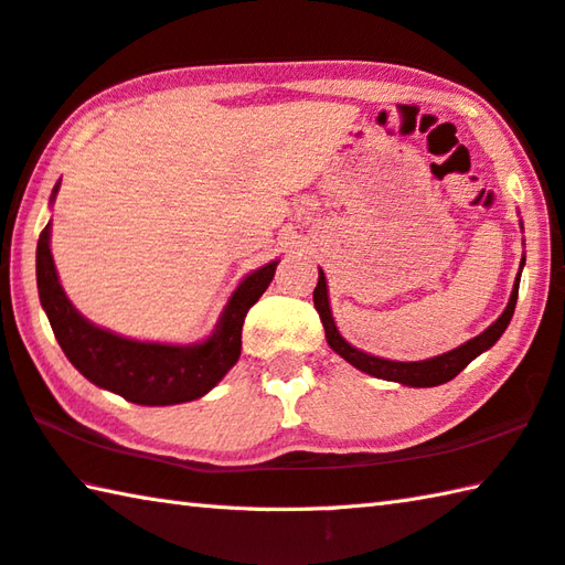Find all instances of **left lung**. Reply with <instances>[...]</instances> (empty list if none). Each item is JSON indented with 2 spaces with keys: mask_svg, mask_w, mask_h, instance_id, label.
Segmentation results:
<instances>
[{
  "mask_svg": "<svg viewBox=\"0 0 565 565\" xmlns=\"http://www.w3.org/2000/svg\"><path fill=\"white\" fill-rule=\"evenodd\" d=\"M521 264H524V259H521ZM519 281L521 279L516 276L514 291H511V296H509V303H507L504 313H501L497 321L487 328L484 333L471 338V341L455 348V351L435 355V358H427V361H415V363L385 361V358L367 355V353L358 351V348L348 343L335 328L331 303H328V284H326V276H323L321 269H318V284L313 289V306H316L318 316H321V323L326 328L328 345H331L333 351L343 358V361H348L353 367H358V371H363V373L373 375V377H383V381H390V383L409 385V387H435V385H443V383L452 381V377H457L461 371H465V367L471 361H475L477 355L489 351V348L499 341L501 333L507 331L511 316H514L516 296H519Z\"/></svg>",
  "mask_w": 565,
  "mask_h": 565,
  "instance_id": "left-lung-1",
  "label": "left lung"
}]
</instances>
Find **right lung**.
Returning a JSON list of instances; mask_svg holds the SVG:
<instances>
[{"mask_svg": "<svg viewBox=\"0 0 565 565\" xmlns=\"http://www.w3.org/2000/svg\"><path fill=\"white\" fill-rule=\"evenodd\" d=\"M58 184L51 192L56 198ZM51 222L39 234L36 286L54 335L71 365L90 383L110 390L136 405H178L207 395L239 361L242 326L274 279L276 262L244 276L210 338L192 345L146 343L98 328L76 311L58 281L49 249Z\"/></svg>", "mask_w": 565, "mask_h": 565, "instance_id": "1", "label": "right lung"}]
</instances>
